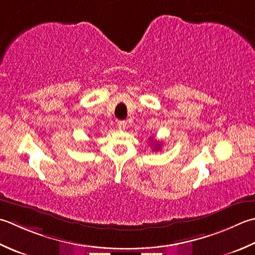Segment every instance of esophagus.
I'll return each instance as SVG.
<instances>
[{
  "label": "esophagus",
  "mask_w": 255,
  "mask_h": 255,
  "mask_svg": "<svg viewBox=\"0 0 255 255\" xmlns=\"http://www.w3.org/2000/svg\"><path fill=\"white\" fill-rule=\"evenodd\" d=\"M117 126L119 128V130H125V128H126V126H127V123L125 121H121V122H118Z\"/></svg>",
  "instance_id": "34e87169"
}]
</instances>
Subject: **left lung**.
<instances>
[{
    "label": "left lung",
    "instance_id": "left-lung-1",
    "mask_svg": "<svg viewBox=\"0 0 255 255\" xmlns=\"http://www.w3.org/2000/svg\"><path fill=\"white\" fill-rule=\"evenodd\" d=\"M149 140H150V139H149ZM151 140H152V139H151ZM152 146H154V148H156V150H159V149H160V147H161V144H160V142L157 141V142H153Z\"/></svg>",
    "mask_w": 255,
    "mask_h": 255
}]
</instances>
